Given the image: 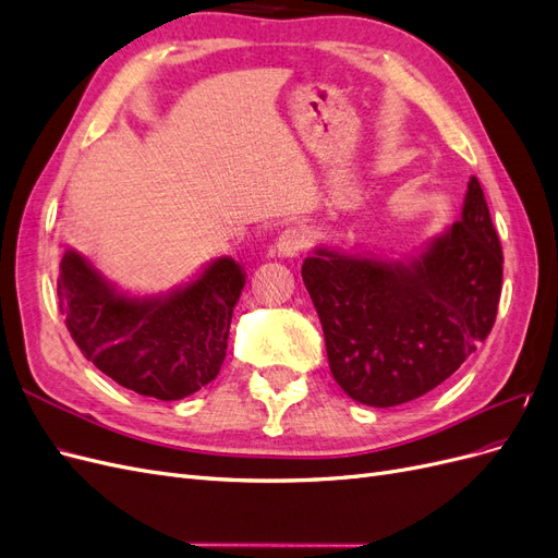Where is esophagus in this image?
Wrapping results in <instances>:
<instances>
[{"label":"esophagus","instance_id":"esophagus-1","mask_svg":"<svg viewBox=\"0 0 558 558\" xmlns=\"http://www.w3.org/2000/svg\"><path fill=\"white\" fill-rule=\"evenodd\" d=\"M307 246H310V232L305 228H300V226L286 228L277 240L279 256H286V258L298 256V253H302Z\"/></svg>","mask_w":558,"mask_h":558}]
</instances>
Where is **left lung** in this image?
Instances as JSON below:
<instances>
[{"instance_id":"8db88e82","label":"left lung","mask_w":558,"mask_h":558,"mask_svg":"<svg viewBox=\"0 0 558 558\" xmlns=\"http://www.w3.org/2000/svg\"><path fill=\"white\" fill-rule=\"evenodd\" d=\"M335 381L356 402L396 408L433 391L492 332L502 248L477 177L461 221L414 263L316 248L302 263Z\"/></svg>"}]
</instances>
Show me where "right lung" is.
Wrapping results in <instances>:
<instances>
[{
	"mask_svg": "<svg viewBox=\"0 0 558 558\" xmlns=\"http://www.w3.org/2000/svg\"><path fill=\"white\" fill-rule=\"evenodd\" d=\"M242 289V267L221 258L170 298L132 300L70 251L60 263L58 305L83 356L107 377L140 396L181 400L221 369Z\"/></svg>",
	"mask_w": 558,
	"mask_h": 558,
	"instance_id": "obj_1",
	"label": "right lung"
}]
</instances>
